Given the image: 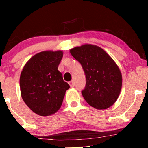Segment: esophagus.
Here are the masks:
<instances>
[{
	"label": "esophagus",
	"instance_id": "34e87169",
	"mask_svg": "<svg viewBox=\"0 0 148 148\" xmlns=\"http://www.w3.org/2000/svg\"><path fill=\"white\" fill-rule=\"evenodd\" d=\"M69 84L71 88H73V87L75 86V83L73 81H71V82H69Z\"/></svg>",
	"mask_w": 148,
	"mask_h": 148
}]
</instances>
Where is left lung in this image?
Instances as JSON below:
<instances>
[{"instance_id": "left-lung-1", "label": "left lung", "mask_w": 148, "mask_h": 148, "mask_svg": "<svg viewBox=\"0 0 148 148\" xmlns=\"http://www.w3.org/2000/svg\"><path fill=\"white\" fill-rule=\"evenodd\" d=\"M82 64L86 84L82 96L90 106L106 109L116 102L122 87V75L112 58L98 46L86 44L70 50Z\"/></svg>"}]
</instances>
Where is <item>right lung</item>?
Listing matches in <instances>:
<instances>
[{
	"label": "right lung",
	"mask_w": 148,
	"mask_h": 148,
	"mask_svg": "<svg viewBox=\"0 0 148 148\" xmlns=\"http://www.w3.org/2000/svg\"><path fill=\"white\" fill-rule=\"evenodd\" d=\"M62 51L36 54L25 64L20 76V90L27 106L40 116L53 114L61 106L70 88L58 70Z\"/></svg>",
	"instance_id": "add662e5"
}]
</instances>
